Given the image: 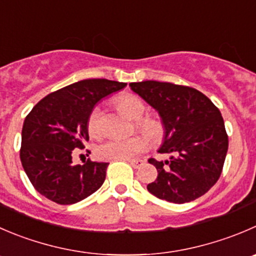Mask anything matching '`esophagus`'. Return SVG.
Instances as JSON below:
<instances>
[{"label": "esophagus", "mask_w": 256, "mask_h": 256, "mask_svg": "<svg viewBox=\"0 0 256 256\" xmlns=\"http://www.w3.org/2000/svg\"><path fill=\"white\" fill-rule=\"evenodd\" d=\"M128 162L134 168H138L141 165H144V160H128Z\"/></svg>", "instance_id": "obj_1"}]
</instances>
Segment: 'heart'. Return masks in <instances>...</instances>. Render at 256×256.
Segmentation results:
<instances>
[{
  "instance_id": "obj_1",
  "label": "heart",
  "mask_w": 256,
  "mask_h": 256,
  "mask_svg": "<svg viewBox=\"0 0 256 256\" xmlns=\"http://www.w3.org/2000/svg\"><path fill=\"white\" fill-rule=\"evenodd\" d=\"M118 106L125 115L136 120L138 131L148 136L154 142L162 140L165 128L162 122L152 116H142L146 111V106L140 98L135 95H124L118 100ZM101 111L100 106H95L88 116V131L91 136L98 138L101 134ZM148 140L142 135H136L124 140H108L101 144L96 148V155L101 160H131L140 154L148 151Z\"/></svg>"
}]
</instances>
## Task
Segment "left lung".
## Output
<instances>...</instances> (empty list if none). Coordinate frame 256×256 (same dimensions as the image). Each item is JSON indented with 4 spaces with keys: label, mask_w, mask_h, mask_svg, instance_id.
I'll return each instance as SVG.
<instances>
[{
    "label": "left lung",
    "mask_w": 256,
    "mask_h": 256,
    "mask_svg": "<svg viewBox=\"0 0 256 256\" xmlns=\"http://www.w3.org/2000/svg\"><path fill=\"white\" fill-rule=\"evenodd\" d=\"M130 86L160 114L165 138L158 152L171 155L165 162L148 160L158 178L148 190L175 204L202 196L219 180L229 146L219 108L188 86L152 80Z\"/></svg>",
    "instance_id": "obj_1"
}]
</instances>
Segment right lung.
<instances>
[{"label": "right lung", "mask_w": 256, "mask_h": 256, "mask_svg": "<svg viewBox=\"0 0 256 256\" xmlns=\"http://www.w3.org/2000/svg\"><path fill=\"white\" fill-rule=\"evenodd\" d=\"M126 85L106 78L78 81L48 94L30 111L22 128L20 158L40 194L70 205L101 188L108 164L88 158L84 165H72V154L88 141V116L94 106Z\"/></svg>", "instance_id": "right-lung-1"}]
</instances>
